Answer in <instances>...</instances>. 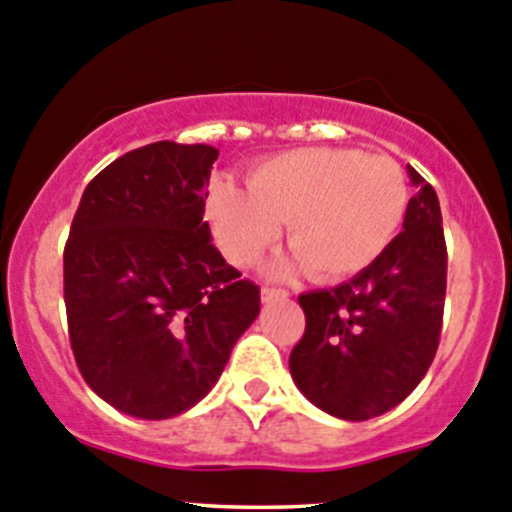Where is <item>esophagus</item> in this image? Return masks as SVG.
<instances>
[{
    "mask_svg": "<svg viewBox=\"0 0 512 512\" xmlns=\"http://www.w3.org/2000/svg\"><path fill=\"white\" fill-rule=\"evenodd\" d=\"M262 302H272V300H287L290 292L287 290H277V287H262Z\"/></svg>",
    "mask_w": 512,
    "mask_h": 512,
    "instance_id": "34e87169",
    "label": "esophagus"
}]
</instances>
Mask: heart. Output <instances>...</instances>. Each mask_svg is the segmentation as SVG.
<instances>
[{
    "label": "heart",
    "mask_w": 512,
    "mask_h": 512,
    "mask_svg": "<svg viewBox=\"0 0 512 512\" xmlns=\"http://www.w3.org/2000/svg\"><path fill=\"white\" fill-rule=\"evenodd\" d=\"M403 167L385 155L342 147H300L255 162L247 190L225 180L207 195V222L222 255L247 267L282 235L292 252L270 265L277 277L310 267L335 282L370 267L408 212Z\"/></svg>",
    "instance_id": "1"
}]
</instances>
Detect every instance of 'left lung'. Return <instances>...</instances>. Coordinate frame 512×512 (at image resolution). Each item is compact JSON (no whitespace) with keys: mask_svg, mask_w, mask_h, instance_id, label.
I'll return each instance as SVG.
<instances>
[{"mask_svg":"<svg viewBox=\"0 0 512 512\" xmlns=\"http://www.w3.org/2000/svg\"><path fill=\"white\" fill-rule=\"evenodd\" d=\"M403 232L390 247L330 290L297 297L305 335L290 372L315 408L340 420L377 418L403 403L433 362L443 330L448 250L433 187L408 165Z\"/></svg>","mask_w":512,"mask_h":512,"instance_id":"8db88e82","label":"left lung"}]
</instances>
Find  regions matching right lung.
Here are the masks:
<instances>
[{
	"label": "right lung",
	"instance_id": "add662e5",
	"mask_svg": "<svg viewBox=\"0 0 512 512\" xmlns=\"http://www.w3.org/2000/svg\"><path fill=\"white\" fill-rule=\"evenodd\" d=\"M210 145L152 142L87 185L64 245V305L89 388L132 418L167 420L220 380L260 315L205 215Z\"/></svg>",
	"mask_w": 512,
	"mask_h": 512
}]
</instances>
